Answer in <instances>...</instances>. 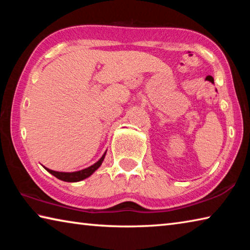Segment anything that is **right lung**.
<instances>
[{
    "instance_id": "obj_1",
    "label": "right lung",
    "mask_w": 250,
    "mask_h": 250,
    "mask_svg": "<svg viewBox=\"0 0 250 250\" xmlns=\"http://www.w3.org/2000/svg\"><path fill=\"white\" fill-rule=\"evenodd\" d=\"M104 155L105 153L101 156L100 160L98 162H96L94 166H91L87 168H83L82 171H77V172H70V173H67V172H56V171H53V170H49V168L45 167L46 170H47L50 174H53L54 176H56L57 179L62 180V181H65V182H79L82 180L87 179L88 176H90L92 173H94L97 168H98L101 163H103V161L104 159Z\"/></svg>"
}]
</instances>
